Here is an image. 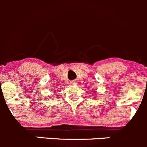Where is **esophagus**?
I'll return each instance as SVG.
<instances>
[{
    "mask_svg": "<svg viewBox=\"0 0 147 147\" xmlns=\"http://www.w3.org/2000/svg\"><path fill=\"white\" fill-rule=\"evenodd\" d=\"M73 83L74 85H76V82H73V83Z\"/></svg>",
    "mask_w": 147,
    "mask_h": 147,
    "instance_id": "34e87169",
    "label": "esophagus"
}]
</instances>
